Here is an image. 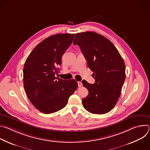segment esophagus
Returning <instances> with one entry per match:
<instances>
[{"instance_id": "34e87169", "label": "esophagus", "mask_w": 150, "mask_h": 150, "mask_svg": "<svg viewBox=\"0 0 150 150\" xmlns=\"http://www.w3.org/2000/svg\"><path fill=\"white\" fill-rule=\"evenodd\" d=\"M78 87H82V82H78Z\"/></svg>"}]
</instances>
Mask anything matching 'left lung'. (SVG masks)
I'll return each mask as SVG.
<instances>
[{"instance_id":"8db88e82","label":"left lung","mask_w":150,"mask_h":150,"mask_svg":"<svg viewBox=\"0 0 150 150\" xmlns=\"http://www.w3.org/2000/svg\"><path fill=\"white\" fill-rule=\"evenodd\" d=\"M73 43L79 46L96 79L94 84L82 81L89 93L82 99L83 108L93 114L108 113L117 102L125 79L123 58L109 40L94 32L77 33Z\"/></svg>"}]
</instances>
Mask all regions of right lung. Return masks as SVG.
Returning <instances> with one entry per match:
<instances>
[{
    "label": "right lung",
    "instance_id": "1",
    "mask_svg": "<svg viewBox=\"0 0 150 150\" xmlns=\"http://www.w3.org/2000/svg\"><path fill=\"white\" fill-rule=\"evenodd\" d=\"M75 34H58L42 40L27 57L23 69L24 87L33 105L50 114L67 105L78 88L75 79L55 76L62 56L72 44Z\"/></svg>",
    "mask_w": 150,
    "mask_h": 150
}]
</instances>
